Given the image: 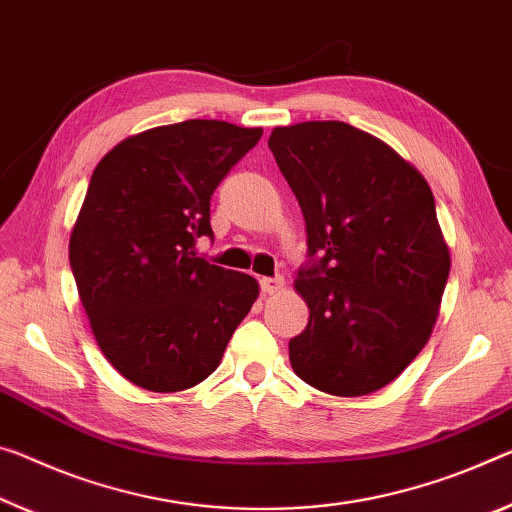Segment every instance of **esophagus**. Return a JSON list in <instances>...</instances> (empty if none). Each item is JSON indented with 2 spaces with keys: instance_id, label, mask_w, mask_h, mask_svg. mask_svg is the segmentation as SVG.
I'll list each match as a JSON object with an SVG mask.
<instances>
[{
  "instance_id": "1",
  "label": "esophagus",
  "mask_w": 512,
  "mask_h": 512,
  "mask_svg": "<svg viewBox=\"0 0 512 512\" xmlns=\"http://www.w3.org/2000/svg\"><path fill=\"white\" fill-rule=\"evenodd\" d=\"M259 287H262L264 294H275V291L285 287V278H282V275H275V278H262L259 280Z\"/></svg>"
}]
</instances>
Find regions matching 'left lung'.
Wrapping results in <instances>:
<instances>
[{
  "label": "left lung",
  "instance_id": "left-lung-1",
  "mask_svg": "<svg viewBox=\"0 0 512 512\" xmlns=\"http://www.w3.org/2000/svg\"><path fill=\"white\" fill-rule=\"evenodd\" d=\"M269 148L307 227L296 291L310 323L289 342L291 367L321 392H376L426 346L449 278L431 186L339 120L275 127Z\"/></svg>",
  "mask_w": 512,
  "mask_h": 512
}]
</instances>
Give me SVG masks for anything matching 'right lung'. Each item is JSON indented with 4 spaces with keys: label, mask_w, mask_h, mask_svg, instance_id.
<instances>
[{
    "label": "right lung",
    "mask_w": 512,
    "mask_h": 512,
    "mask_svg": "<svg viewBox=\"0 0 512 512\" xmlns=\"http://www.w3.org/2000/svg\"><path fill=\"white\" fill-rule=\"evenodd\" d=\"M259 127L184 120L118 143L95 166L70 269L97 346L129 383L182 392L216 371L257 280L196 255L216 186Z\"/></svg>",
    "instance_id": "1"
}]
</instances>
